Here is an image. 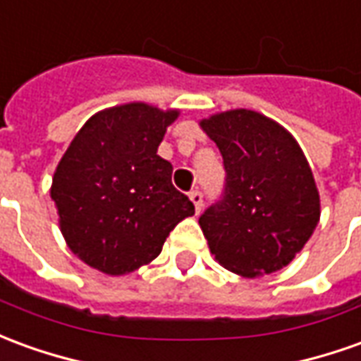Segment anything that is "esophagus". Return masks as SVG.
Segmentation results:
<instances>
[{
  "instance_id": "1",
  "label": "esophagus",
  "mask_w": 361,
  "mask_h": 361,
  "mask_svg": "<svg viewBox=\"0 0 361 361\" xmlns=\"http://www.w3.org/2000/svg\"><path fill=\"white\" fill-rule=\"evenodd\" d=\"M189 199H191V203L195 205V211H201V207H203V193L199 191V189H193L191 193H189Z\"/></svg>"
}]
</instances>
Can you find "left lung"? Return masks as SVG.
<instances>
[{"label":"left lung","instance_id":"8db88e82","mask_svg":"<svg viewBox=\"0 0 361 361\" xmlns=\"http://www.w3.org/2000/svg\"><path fill=\"white\" fill-rule=\"evenodd\" d=\"M224 166L221 197L199 216L223 268L246 277L287 266L321 216L319 191L303 150L286 128L256 111L201 121Z\"/></svg>","mask_w":361,"mask_h":361}]
</instances>
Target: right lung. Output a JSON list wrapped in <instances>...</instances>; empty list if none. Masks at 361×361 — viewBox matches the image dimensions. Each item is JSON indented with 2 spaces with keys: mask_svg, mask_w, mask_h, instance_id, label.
Listing matches in <instances>:
<instances>
[{
  "mask_svg": "<svg viewBox=\"0 0 361 361\" xmlns=\"http://www.w3.org/2000/svg\"><path fill=\"white\" fill-rule=\"evenodd\" d=\"M176 117L128 103L93 115L68 146L50 197L70 250L87 266L109 276L138 269L195 213L173 188L172 164L156 154Z\"/></svg>",
  "mask_w": 361,
  "mask_h": 361,
  "instance_id": "right-lung-1",
  "label": "right lung"
}]
</instances>
